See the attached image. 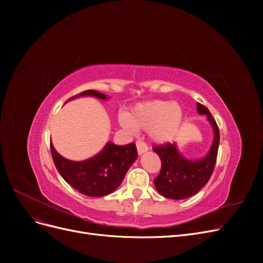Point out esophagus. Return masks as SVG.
I'll use <instances>...</instances> for the list:
<instances>
[{
	"label": "esophagus",
	"instance_id": "esophagus-1",
	"mask_svg": "<svg viewBox=\"0 0 263 263\" xmlns=\"http://www.w3.org/2000/svg\"><path fill=\"white\" fill-rule=\"evenodd\" d=\"M136 146H137V150H138V154L139 155L146 153V151L148 150V145L146 144V142L141 141V140H137Z\"/></svg>",
	"mask_w": 263,
	"mask_h": 263
}]
</instances>
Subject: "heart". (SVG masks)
<instances>
[{"instance_id": "heart-1", "label": "heart", "mask_w": 263, "mask_h": 263, "mask_svg": "<svg viewBox=\"0 0 263 263\" xmlns=\"http://www.w3.org/2000/svg\"><path fill=\"white\" fill-rule=\"evenodd\" d=\"M182 117V110L176 103L150 101L135 107L129 116H119V123L130 133L137 128L149 129L150 137L155 141L165 142L178 134Z\"/></svg>"}]
</instances>
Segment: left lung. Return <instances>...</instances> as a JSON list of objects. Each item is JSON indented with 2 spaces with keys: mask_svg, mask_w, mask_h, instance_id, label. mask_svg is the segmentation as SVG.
Returning <instances> with one entry per match:
<instances>
[{
  "mask_svg": "<svg viewBox=\"0 0 263 263\" xmlns=\"http://www.w3.org/2000/svg\"><path fill=\"white\" fill-rule=\"evenodd\" d=\"M197 112L208 116L214 128L213 145L205 158L196 161L186 160L171 142L153 147L161 160V170L154 180L155 186L164 197L183 200L196 194L209 182L214 171L219 146V129L208 107L197 103Z\"/></svg>",
  "mask_w": 263,
  "mask_h": 263,
  "instance_id": "left-lung-1",
  "label": "left lung"
}]
</instances>
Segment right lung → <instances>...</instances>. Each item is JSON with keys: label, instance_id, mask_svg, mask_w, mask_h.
Segmentation results:
<instances>
[{"label": "right lung", "instance_id": "obj_1", "mask_svg": "<svg viewBox=\"0 0 263 263\" xmlns=\"http://www.w3.org/2000/svg\"><path fill=\"white\" fill-rule=\"evenodd\" d=\"M82 95H92L101 100L106 99L105 94L86 90L69 100ZM50 151L55 168L63 180L80 193L93 197L104 196L114 192L138 156L135 142L125 146L108 142L98 156L84 161H71L61 157L54 150L51 142Z\"/></svg>", "mask_w": 263, "mask_h": 263}]
</instances>
